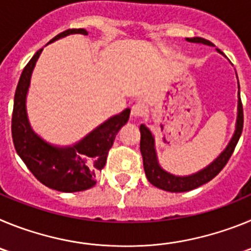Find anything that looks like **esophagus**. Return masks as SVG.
<instances>
[{
  "label": "esophagus",
  "mask_w": 251,
  "mask_h": 251,
  "mask_svg": "<svg viewBox=\"0 0 251 251\" xmlns=\"http://www.w3.org/2000/svg\"><path fill=\"white\" fill-rule=\"evenodd\" d=\"M147 113V108L145 106V104L137 103L132 106V110H130V114L134 118H142L143 115Z\"/></svg>",
  "instance_id": "1"
}]
</instances>
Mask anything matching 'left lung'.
<instances>
[{"instance_id": "obj_1", "label": "left lung", "mask_w": 251, "mask_h": 251, "mask_svg": "<svg viewBox=\"0 0 251 251\" xmlns=\"http://www.w3.org/2000/svg\"><path fill=\"white\" fill-rule=\"evenodd\" d=\"M186 40H187L188 43L215 46L208 40L202 39V37H186ZM216 50L220 54H223L219 49H216ZM236 77H238V75H236ZM239 90H240V86H239ZM243 104H241L240 92H239L238 117H236V124H235V132L232 134L231 139H230L229 145L226 146L225 150L210 165H207L205 168L200 170L196 174L187 175V176L172 175L161 167V165L158 163V158H157L154 137H153L152 132L146 127L145 124H141V127H139V130H141V153L142 157H143V167H145V172L148 181L153 186H156V187L161 188V190H165V191L170 192H186L207 183L208 181H211L215 176L219 175V172L225 167L229 158L231 157L235 147L238 145L241 132H243Z\"/></svg>"}]
</instances>
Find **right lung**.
I'll list each match as a JSON object with an SVG mask.
<instances>
[{
	"label": "right lung",
	"instance_id": "1",
	"mask_svg": "<svg viewBox=\"0 0 251 251\" xmlns=\"http://www.w3.org/2000/svg\"><path fill=\"white\" fill-rule=\"evenodd\" d=\"M72 34L88 35V31L66 30L49 44ZM41 51L43 49L28 61L17 84L11 124L13 145L17 154L41 183L61 192L84 191L97 183V175L105 166L108 152L117 133L129 119L130 109L127 108L121 114L110 117L73 146L59 147L46 142L31 128L26 110L31 75Z\"/></svg>",
	"mask_w": 251,
	"mask_h": 251
}]
</instances>
